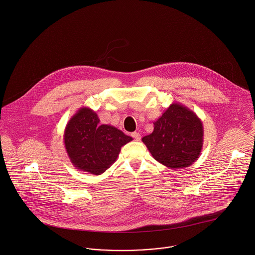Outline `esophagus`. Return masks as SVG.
I'll return each mask as SVG.
<instances>
[{
  "mask_svg": "<svg viewBox=\"0 0 255 255\" xmlns=\"http://www.w3.org/2000/svg\"><path fill=\"white\" fill-rule=\"evenodd\" d=\"M131 136H132L133 138L135 139L136 141H139V140L141 139V135H140V133H139V132H136V131H135V132H132V133H131Z\"/></svg>",
  "mask_w": 255,
  "mask_h": 255,
  "instance_id": "34e87169",
  "label": "esophagus"
}]
</instances>
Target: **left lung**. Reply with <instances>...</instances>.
Returning <instances> with one entry per match:
<instances>
[{"mask_svg": "<svg viewBox=\"0 0 255 255\" xmlns=\"http://www.w3.org/2000/svg\"><path fill=\"white\" fill-rule=\"evenodd\" d=\"M153 158L169 168L196 162L204 143L201 119L181 103H172L154 122V130L142 138Z\"/></svg>", "mask_w": 255, "mask_h": 255, "instance_id": "1", "label": "left lung"}]
</instances>
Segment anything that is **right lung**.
I'll list each match as a JSON object with an SVG mask.
<instances>
[{"label":"right lung","mask_w":255,"mask_h":255,"mask_svg":"<svg viewBox=\"0 0 255 255\" xmlns=\"http://www.w3.org/2000/svg\"><path fill=\"white\" fill-rule=\"evenodd\" d=\"M63 139L73 165L99 175L116 162L121 148L132 137L113 126L100 125L93 109L83 107L67 123Z\"/></svg>","instance_id":"right-lung-1"}]
</instances>
